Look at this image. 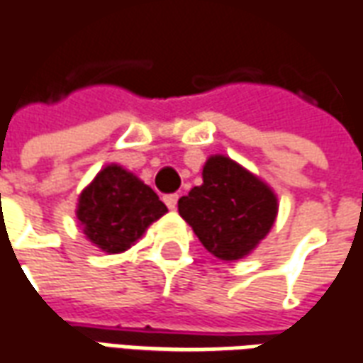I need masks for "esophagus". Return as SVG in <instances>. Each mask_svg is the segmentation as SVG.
Instances as JSON below:
<instances>
[{"label":"esophagus","mask_w":363,"mask_h":363,"mask_svg":"<svg viewBox=\"0 0 363 363\" xmlns=\"http://www.w3.org/2000/svg\"><path fill=\"white\" fill-rule=\"evenodd\" d=\"M163 200L167 206L171 208V210H174V208H177V202H179V194H167Z\"/></svg>","instance_id":"34e87169"}]
</instances>
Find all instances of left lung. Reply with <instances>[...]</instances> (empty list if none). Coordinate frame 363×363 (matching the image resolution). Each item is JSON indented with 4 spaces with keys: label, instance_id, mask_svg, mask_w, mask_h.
Wrapping results in <instances>:
<instances>
[{
    "label": "left lung",
    "instance_id": "left-lung-1",
    "mask_svg": "<svg viewBox=\"0 0 363 363\" xmlns=\"http://www.w3.org/2000/svg\"><path fill=\"white\" fill-rule=\"evenodd\" d=\"M277 210L275 192L224 155L210 157L202 169V184L179 200V214L222 261L250 255L269 234Z\"/></svg>",
    "mask_w": 363,
    "mask_h": 363
}]
</instances>
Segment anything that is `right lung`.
<instances>
[{"instance_id":"add662e5","label":"right lung","mask_w":363,"mask_h":363,"mask_svg":"<svg viewBox=\"0 0 363 363\" xmlns=\"http://www.w3.org/2000/svg\"><path fill=\"white\" fill-rule=\"evenodd\" d=\"M164 212L155 190L120 164L104 167L80 192L76 206L86 238L106 253L129 250Z\"/></svg>"}]
</instances>
